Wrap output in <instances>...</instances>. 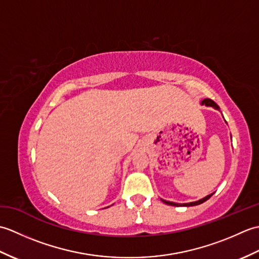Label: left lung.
<instances>
[{
  "mask_svg": "<svg viewBox=\"0 0 259 259\" xmlns=\"http://www.w3.org/2000/svg\"><path fill=\"white\" fill-rule=\"evenodd\" d=\"M201 103H202V104H206V106H209V107H213L214 109H219V107L217 106V103H214V102L211 100V99H203ZM212 195H213V194H211V195H208L207 197L202 198V199H200V200L195 201V202H188V203H176V202H172V201H167V200H163V199H162V201H163L164 203H167V205H170V206H176V207H179V206H183V207H190V206H197V205H200V203H202V202H205L206 200H208L209 198H210Z\"/></svg>",
  "mask_w": 259,
  "mask_h": 259,
  "instance_id": "left-lung-1",
  "label": "left lung"
}]
</instances>
